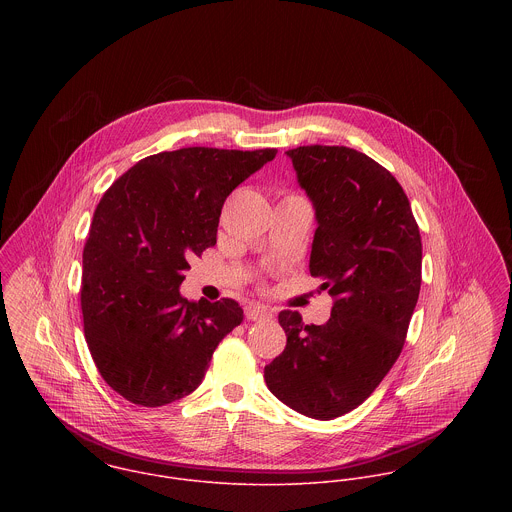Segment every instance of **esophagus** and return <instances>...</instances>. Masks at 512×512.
Listing matches in <instances>:
<instances>
[{"label":"esophagus","instance_id":"34e87169","mask_svg":"<svg viewBox=\"0 0 512 512\" xmlns=\"http://www.w3.org/2000/svg\"><path fill=\"white\" fill-rule=\"evenodd\" d=\"M244 313H246V319H248V321H262V319H268V317H270V311H268L264 305H260V303H250V305H246Z\"/></svg>","mask_w":512,"mask_h":512}]
</instances>
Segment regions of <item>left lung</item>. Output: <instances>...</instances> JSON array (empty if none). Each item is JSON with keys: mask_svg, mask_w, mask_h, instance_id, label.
<instances>
[{"mask_svg": "<svg viewBox=\"0 0 512 512\" xmlns=\"http://www.w3.org/2000/svg\"><path fill=\"white\" fill-rule=\"evenodd\" d=\"M286 153L317 217L309 272L333 307L325 325L278 315L288 343L264 378L295 412L333 420L361 406L402 353L422 286V236L402 185L365 153Z\"/></svg>", "mask_w": 512, "mask_h": 512, "instance_id": "obj_1", "label": "left lung"}]
</instances>
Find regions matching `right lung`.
<instances>
[{"label": "right lung", "mask_w": 512, "mask_h": 512, "mask_svg": "<svg viewBox=\"0 0 512 512\" xmlns=\"http://www.w3.org/2000/svg\"><path fill=\"white\" fill-rule=\"evenodd\" d=\"M278 149L181 147L144 157L102 195L82 252L84 339L106 384L157 408L191 394L242 323L230 299L189 301V260L217 244L226 197Z\"/></svg>", "instance_id": "1"}]
</instances>
